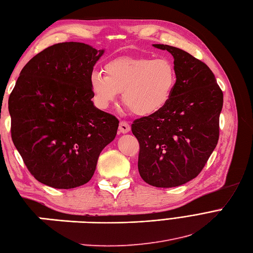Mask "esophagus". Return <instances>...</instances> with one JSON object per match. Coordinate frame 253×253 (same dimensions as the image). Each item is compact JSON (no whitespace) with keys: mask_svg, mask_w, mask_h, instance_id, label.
Here are the masks:
<instances>
[{"mask_svg":"<svg viewBox=\"0 0 253 253\" xmlns=\"http://www.w3.org/2000/svg\"><path fill=\"white\" fill-rule=\"evenodd\" d=\"M130 130H131V126H128L127 122H126V121H121V122H120V125H119V131H120L121 133L126 134V133L130 132Z\"/></svg>","mask_w":253,"mask_h":253,"instance_id":"34e87169","label":"esophagus"}]
</instances>
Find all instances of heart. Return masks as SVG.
I'll return each mask as SVG.
<instances>
[{
	"label": "heart",
	"mask_w": 253,
	"mask_h": 253,
	"mask_svg": "<svg viewBox=\"0 0 253 253\" xmlns=\"http://www.w3.org/2000/svg\"><path fill=\"white\" fill-rule=\"evenodd\" d=\"M105 74L93 71L89 77L95 102L107 108L122 92L123 103L139 117L164 109L176 85L175 69L167 58H116L106 64Z\"/></svg>",
	"instance_id": "b5f03b06"
}]
</instances>
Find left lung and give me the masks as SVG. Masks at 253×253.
<instances>
[{
  "label": "left lung",
  "instance_id": "1",
  "mask_svg": "<svg viewBox=\"0 0 253 253\" xmlns=\"http://www.w3.org/2000/svg\"><path fill=\"white\" fill-rule=\"evenodd\" d=\"M153 46L173 56L176 85L164 109L133 122L137 167L151 186L176 187L197 176L216 147L223 92L201 60L174 46Z\"/></svg>",
  "mask_w": 253,
  "mask_h": 253
}]
</instances>
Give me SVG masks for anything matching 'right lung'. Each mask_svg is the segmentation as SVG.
I'll list each match as a JSON object with an SVG mask.
<instances>
[{
  "label": "right lung",
  "instance_id": "1",
  "mask_svg": "<svg viewBox=\"0 0 253 253\" xmlns=\"http://www.w3.org/2000/svg\"><path fill=\"white\" fill-rule=\"evenodd\" d=\"M105 49L58 43L22 68L8 98L12 139L28 170L47 186L69 189L92 178L119 121L94 106L89 84Z\"/></svg>",
  "mask_w": 253,
  "mask_h": 253
}]
</instances>
